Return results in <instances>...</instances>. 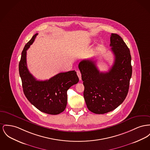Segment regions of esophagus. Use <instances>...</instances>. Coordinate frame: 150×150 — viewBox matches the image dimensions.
Listing matches in <instances>:
<instances>
[{"instance_id":"34e87169","label":"esophagus","mask_w":150,"mask_h":150,"mask_svg":"<svg viewBox=\"0 0 150 150\" xmlns=\"http://www.w3.org/2000/svg\"><path fill=\"white\" fill-rule=\"evenodd\" d=\"M76 73H77V75L79 78L80 80H81V73H80V71H76Z\"/></svg>"}]
</instances>
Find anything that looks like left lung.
I'll return each instance as SVG.
<instances>
[{"instance_id":"8db88e82","label":"left lung","mask_w":150,"mask_h":150,"mask_svg":"<svg viewBox=\"0 0 150 150\" xmlns=\"http://www.w3.org/2000/svg\"><path fill=\"white\" fill-rule=\"evenodd\" d=\"M110 46L115 62L108 72H100L92 59L83 60L78 66L86 105L95 114L115 110L123 103L129 91L132 75L130 50L122 38L115 33L111 34Z\"/></svg>"}]
</instances>
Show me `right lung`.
I'll list each match as a JSON object with an SVG mask.
<instances>
[{
	"label": "right lung",
	"instance_id": "right-lung-1",
	"mask_svg": "<svg viewBox=\"0 0 150 150\" xmlns=\"http://www.w3.org/2000/svg\"><path fill=\"white\" fill-rule=\"evenodd\" d=\"M37 33L25 45L21 53L18 70L25 96L37 109L49 115H58L67 105V91L79 81L75 71L61 72L49 80H37L27 66V50L33 44Z\"/></svg>",
	"mask_w": 150,
	"mask_h": 150
}]
</instances>
